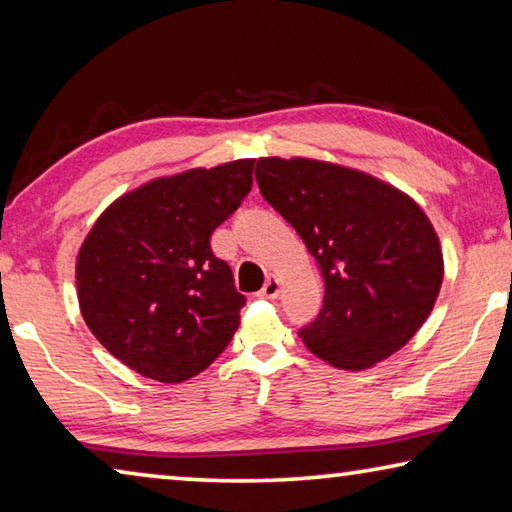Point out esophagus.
<instances>
[{
  "instance_id": "1",
  "label": "esophagus",
  "mask_w": 512,
  "mask_h": 512,
  "mask_svg": "<svg viewBox=\"0 0 512 512\" xmlns=\"http://www.w3.org/2000/svg\"><path fill=\"white\" fill-rule=\"evenodd\" d=\"M257 296L266 298V300H275L277 296H280V280H277V277H268L262 291H259Z\"/></svg>"
}]
</instances>
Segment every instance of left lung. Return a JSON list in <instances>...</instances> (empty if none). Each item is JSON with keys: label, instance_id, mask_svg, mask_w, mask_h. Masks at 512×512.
Wrapping results in <instances>:
<instances>
[{"label": "left lung", "instance_id": "obj_1", "mask_svg": "<svg viewBox=\"0 0 512 512\" xmlns=\"http://www.w3.org/2000/svg\"><path fill=\"white\" fill-rule=\"evenodd\" d=\"M255 178L325 282L323 309L298 332L309 352L329 366L366 370L409 343L445 273L422 207L366 171L309 158H259Z\"/></svg>", "mask_w": 512, "mask_h": 512}]
</instances>
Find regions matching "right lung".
Here are the masks:
<instances>
[{"label":"right lung","instance_id":"obj_1","mask_svg":"<svg viewBox=\"0 0 512 512\" xmlns=\"http://www.w3.org/2000/svg\"><path fill=\"white\" fill-rule=\"evenodd\" d=\"M255 160L189 169L119 196L76 257L85 325L140 375L178 384L228 348L246 298L210 237L253 187Z\"/></svg>","mask_w":512,"mask_h":512}]
</instances>
